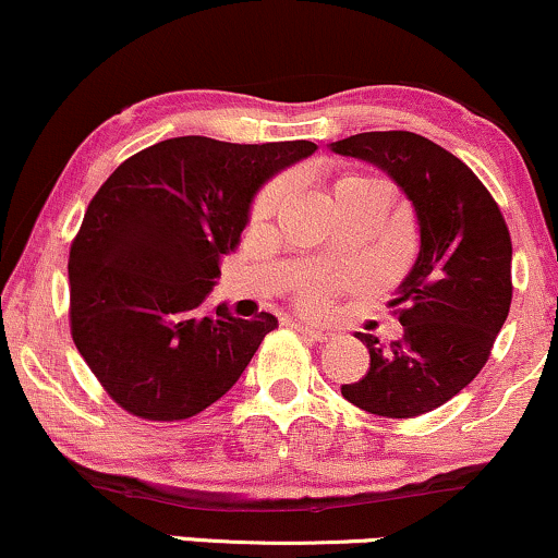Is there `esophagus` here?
Masks as SVG:
<instances>
[{
  "label": "esophagus",
  "mask_w": 558,
  "mask_h": 558,
  "mask_svg": "<svg viewBox=\"0 0 558 558\" xmlns=\"http://www.w3.org/2000/svg\"><path fill=\"white\" fill-rule=\"evenodd\" d=\"M294 328H298V331L305 336V339H311V341H328V331H323V328H315V326H307V323H294Z\"/></svg>",
  "instance_id": "obj_1"
}]
</instances>
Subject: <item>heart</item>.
<instances>
[{
    "label": "heart",
    "mask_w": 558,
    "mask_h": 558,
    "mask_svg": "<svg viewBox=\"0 0 558 558\" xmlns=\"http://www.w3.org/2000/svg\"><path fill=\"white\" fill-rule=\"evenodd\" d=\"M347 181H352V178H347ZM281 191H284V185H271V189H266V191H264V196L258 198V206H256V209H258V211H268V209H271V206L279 202Z\"/></svg>",
    "instance_id": "heart-1"
}]
</instances>
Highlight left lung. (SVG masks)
Wrapping results in <instances>:
<instances>
[{"instance_id": "left-lung-1", "label": "left lung", "mask_w": 558, "mask_h": 558, "mask_svg": "<svg viewBox=\"0 0 558 558\" xmlns=\"http://www.w3.org/2000/svg\"><path fill=\"white\" fill-rule=\"evenodd\" d=\"M341 157L375 165L414 206L418 256L393 305L403 339L369 349L362 380L341 396L377 416L437 409L481 373L512 302V243L497 202L465 162L411 132H364L331 142Z\"/></svg>"}]
</instances>
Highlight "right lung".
Returning a JSON list of instances; mask_svg holds the SVG:
<instances>
[{"label": "right lung", "mask_w": 558, "mask_h": 558, "mask_svg": "<svg viewBox=\"0 0 558 558\" xmlns=\"http://www.w3.org/2000/svg\"><path fill=\"white\" fill-rule=\"evenodd\" d=\"M318 144H232L175 136L113 170L69 251L72 339L129 414L175 422L219 401L243 375L271 313H204L258 191Z\"/></svg>", "instance_id": "1"}]
</instances>
